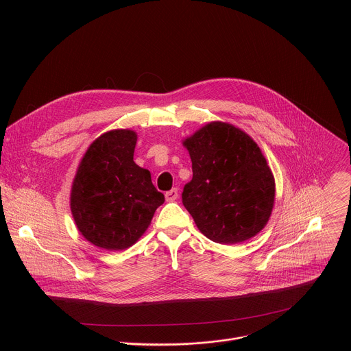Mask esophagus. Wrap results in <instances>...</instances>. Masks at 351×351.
Listing matches in <instances>:
<instances>
[{
	"label": "esophagus",
	"mask_w": 351,
	"mask_h": 351,
	"mask_svg": "<svg viewBox=\"0 0 351 351\" xmlns=\"http://www.w3.org/2000/svg\"><path fill=\"white\" fill-rule=\"evenodd\" d=\"M165 198H167V202H175V199L178 198V189H172V190L167 191Z\"/></svg>",
	"instance_id": "1"
}]
</instances>
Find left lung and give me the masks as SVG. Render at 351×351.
<instances>
[{
	"mask_svg": "<svg viewBox=\"0 0 351 351\" xmlns=\"http://www.w3.org/2000/svg\"><path fill=\"white\" fill-rule=\"evenodd\" d=\"M193 179L182 202L197 228L210 240L236 244L267 225L275 179L257 143L225 122H211L183 141Z\"/></svg>",
	"mask_w": 351,
	"mask_h": 351,
	"instance_id": "left-lung-1",
	"label": "left lung"
}]
</instances>
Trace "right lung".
I'll return each mask as SVG.
<instances>
[{
    "label": "right lung",
    "instance_id": "obj_1",
    "mask_svg": "<svg viewBox=\"0 0 351 351\" xmlns=\"http://www.w3.org/2000/svg\"><path fill=\"white\" fill-rule=\"evenodd\" d=\"M136 141L133 130L107 132L91 143L77 168L71 210L82 236L97 247H130L165 202L149 172L133 161Z\"/></svg>",
    "mask_w": 351,
    "mask_h": 351
}]
</instances>
